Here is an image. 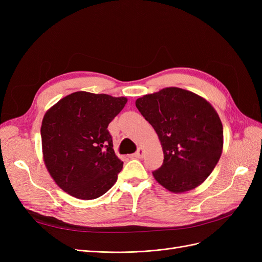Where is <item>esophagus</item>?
Listing matches in <instances>:
<instances>
[{
	"label": "esophagus",
	"instance_id": "obj_1",
	"mask_svg": "<svg viewBox=\"0 0 262 262\" xmlns=\"http://www.w3.org/2000/svg\"><path fill=\"white\" fill-rule=\"evenodd\" d=\"M143 154H144V149L142 148V147H140V148L138 149V152H137L136 154H133V156L137 157V158H141L142 156H143Z\"/></svg>",
	"mask_w": 262,
	"mask_h": 262
}]
</instances>
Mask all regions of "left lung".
I'll return each instance as SVG.
<instances>
[{
	"instance_id": "8db88e82",
	"label": "left lung",
	"mask_w": 262,
	"mask_h": 262,
	"mask_svg": "<svg viewBox=\"0 0 262 262\" xmlns=\"http://www.w3.org/2000/svg\"><path fill=\"white\" fill-rule=\"evenodd\" d=\"M136 106L163 147V165L153 171L158 184L173 193L200 186L223 150V125L216 110L207 99L179 87L144 95Z\"/></svg>"
}]
</instances>
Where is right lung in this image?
<instances>
[{"label": "right lung", "instance_id": "1", "mask_svg": "<svg viewBox=\"0 0 262 262\" xmlns=\"http://www.w3.org/2000/svg\"><path fill=\"white\" fill-rule=\"evenodd\" d=\"M126 101L107 94L75 92L47 110L40 129L43 162L63 191L93 200L116 184L123 162L115 154L107 128Z\"/></svg>", "mask_w": 262, "mask_h": 262}]
</instances>
